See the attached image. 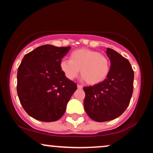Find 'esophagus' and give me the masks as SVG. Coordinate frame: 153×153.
I'll use <instances>...</instances> for the list:
<instances>
[{"label": "esophagus", "mask_w": 153, "mask_h": 153, "mask_svg": "<svg viewBox=\"0 0 153 153\" xmlns=\"http://www.w3.org/2000/svg\"><path fill=\"white\" fill-rule=\"evenodd\" d=\"M77 86H78V88H79V89L82 88V85H80V84H78V85H77Z\"/></svg>", "instance_id": "esophagus-1"}]
</instances>
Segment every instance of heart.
<instances>
[{"instance_id": "1", "label": "heart", "mask_w": 153, "mask_h": 153, "mask_svg": "<svg viewBox=\"0 0 153 153\" xmlns=\"http://www.w3.org/2000/svg\"><path fill=\"white\" fill-rule=\"evenodd\" d=\"M70 59H63L60 68L65 76L73 80L79 71L89 85H96L106 80L110 72L111 62L106 54L88 49H80L71 52Z\"/></svg>"}]
</instances>
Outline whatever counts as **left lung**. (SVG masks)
<instances>
[{
    "instance_id": "left-lung-1",
    "label": "left lung",
    "mask_w": 153,
    "mask_h": 153,
    "mask_svg": "<svg viewBox=\"0 0 153 153\" xmlns=\"http://www.w3.org/2000/svg\"><path fill=\"white\" fill-rule=\"evenodd\" d=\"M106 54L111 60L106 80L94 86L84 87V108L96 122L112 120L124 113L133 93L134 71L129 60L111 48Z\"/></svg>"
}]
</instances>
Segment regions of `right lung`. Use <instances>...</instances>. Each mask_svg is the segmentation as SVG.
<instances>
[{
  "instance_id": "right-lung-1",
  "label": "right lung",
  "mask_w": 153,
  "mask_h": 153,
  "mask_svg": "<svg viewBox=\"0 0 153 153\" xmlns=\"http://www.w3.org/2000/svg\"><path fill=\"white\" fill-rule=\"evenodd\" d=\"M71 47L50 45L26 54L17 72V94L26 113L36 120L54 122L62 117L77 84L66 78L61 59Z\"/></svg>"
}]
</instances>
